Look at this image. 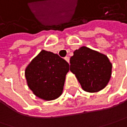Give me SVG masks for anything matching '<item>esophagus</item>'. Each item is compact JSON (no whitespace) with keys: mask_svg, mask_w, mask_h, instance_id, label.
I'll list each match as a JSON object with an SVG mask.
<instances>
[{"mask_svg":"<svg viewBox=\"0 0 127 127\" xmlns=\"http://www.w3.org/2000/svg\"><path fill=\"white\" fill-rule=\"evenodd\" d=\"M64 60H65L68 63H70V57H64Z\"/></svg>","mask_w":127,"mask_h":127,"instance_id":"34e87169","label":"esophagus"}]
</instances>
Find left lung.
Returning <instances> with one entry per match:
<instances>
[{"label": "left lung", "instance_id": "left-lung-1", "mask_svg": "<svg viewBox=\"0 0 127 127\" xmlns=\"http://www.w3.org/2000/svg\"><path fill=\"white\" fill-rule=\"evenodd\" d=\"M70 71L75 75L82 88L87 92H98L108 84L112 64L107 56L86 47L73 52Z\"/></svg>", "mask_w": 127, "mask_h": 127}]
</instances>
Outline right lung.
<instances>
[{"mask_svg": "<svg viewBox=\"0 0 127 127\" xmlns=\"http://www.w3.org/2000/svg\"><path fill=\"white\" fill-rule=\"evenodd\" d=\"M69 67L68 63L58 55L41 50L26 68L27 84L41 99H56L63 93Z\"/></svg>", "mask_w": 127, "mask_h": 127, "instance_id": "obj_1", "label": "right lung"}]
</instances>
